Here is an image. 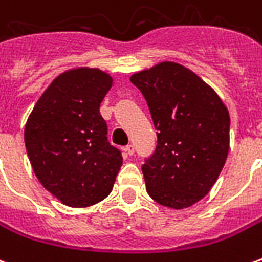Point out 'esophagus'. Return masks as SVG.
<instances>
[{
	"mask_svg": "<svg viewBox=\"0 0 262 262\" xmlns=\"http://www.w3.org/2000/svg\"><path fill=\"white\" fill-rule=\"evenodd\" d=\"M125 151L129 154V156H133V153H135V146H133V144H127L125 147Z\"/></svg>",
	"mask_w": 262,
	"mask_h": 262,
	"instance_id": "obj_1",
	"label": "esophagus"
}]
</instances>
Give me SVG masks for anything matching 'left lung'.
Wrapping results in <instances>:
<instances>
[{"label": "left lung", "instance_id": "left-lung-1", "mask_svg": "<svg viewBox=\"0 0 262 262\" xmlns=\"http://www.w3.org/2000/svg\"><path fill=\"white\" fill-rule=\"evenodd\" d=\"M147 101L157 146L142 165L146 189L182 209L213 187L229 153L230 116L219 95L181 64L163 61L130 77Z\"/></svg>", "mask_w": 262, "mask_h": 262}]
</instances>
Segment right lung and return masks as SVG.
<instances>
[{
    "label": "right lung",
    "instance_id": "right-lung-1",
    "mask_svg": "<svg viewBox=\"0 0 262 262\" xmlns=\"http://www.w3.org/2000/svg\"><path fill=\"white\" fill-rule=\"evenodd\" d=\"M111 86L112 77L101 70L66 71L43 92L26 122L25 146L35 176L71 208L108 196L123 163L99 114Z\"/></svg>",
    "mask_w": 262,
    "mask_h": 262
}]
</instances>
